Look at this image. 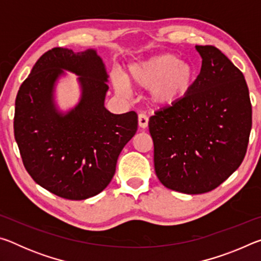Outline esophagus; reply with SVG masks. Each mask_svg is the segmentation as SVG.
<instances>
[{
	"label": "esophagus",
	"mask_w": 261,
	"mask_h": 261,
	"mask_svg": "<svg viewBox=\"0 0 261 261\" xmlns=\"http://www.w3.org/2000/svg\"><path fill=\"white\" fill-rule=\"evenodd\" d=\"M138 124L141 129H146L148 126V117L145 114H140L138 116Z\"/></svg>",
	"instance_id": "obj_1"
}]
</instances>
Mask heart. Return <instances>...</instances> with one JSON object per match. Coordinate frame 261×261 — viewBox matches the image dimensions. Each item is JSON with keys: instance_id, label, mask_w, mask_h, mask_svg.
<instances>
[{"instance_id": "heart-1", "label": "heart", "mask_w": 261, "mask_h": 261, "mask_svg": "<svg viewBox=\"0 0 261 261\" xmlns=\"http://www.w3.org/2000/svg\"><path fill=\"white\" fill-rule=\"evenodd\" d=\"M197 79L191 62L174 54H159L131 64L125 73L127 85L149 90V100L158 107H170L187 98ZM124 81H114L115 90L124 93Z\"/></svg>"}]
</instances>
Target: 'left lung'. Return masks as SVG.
Returning <instances> with one entry per match:
<instances>
[{
    "mask_svg": "<svg viewBox=\"0 0 261 261\" xmlns=\"http://www.w3.org/2000/svg\"><path fill=\"white\" fill-rule=\"evenodd\" d=\"M196 50L202 62L191 92L148 122L159 180L187 194L212 191L241 166L252 126L243 73L218 48Z\"/></svg>",
    "mask_w": 261,
    "mask_h": 261,
    "instance_id": "1",
    "label": "left lung"
}]
</instances>
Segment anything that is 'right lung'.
<instances>
[{"label":"right lung","mask_w":261,"mask_h":261,"mask_svg":"<svg viewBox=\"0 0 261 261\" xmlns=\"http://www.w3.org/2000/svg\"><path fill=\"white\" fill-rule=\"evenodd\" d=\"M67 72L79 76V102L59 108L56 87ZM106 65L95 49L74 53L56 47L33 65L16 98L14 130L23 163L43 189L71 200L107 188L123 147L135 136V112L113 114L105 107Z\"/></svg>","instance_id":"obj_1"}]
</instances>
